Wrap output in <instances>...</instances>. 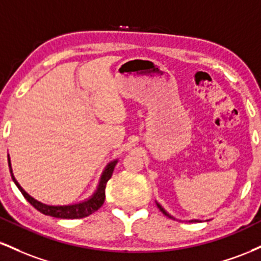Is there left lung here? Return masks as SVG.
Listing matches in <instances>:
<instances>
[{"instance_id":"left-lung-1","label":"left lung","mask_w":261,"mask_h":261,"mask_svg":"<svg viewBox=\"0 0 261 261\" xmlns=\"http://www.w3.org/2000/svg\"><path fill=\"white\" fill-rule=\"evenodd\" d=\"M157 206H158V207H160V210H161V211H162V212H163V214H164V215H166V216H168L169 218H173L172 216H170V215H168V214H167V212H166V211H164V208H163V207H162V206L160 205V203H157ZM189 222H199V221H197V220H191V221H189Z\"/></svg>"}]
</instances>
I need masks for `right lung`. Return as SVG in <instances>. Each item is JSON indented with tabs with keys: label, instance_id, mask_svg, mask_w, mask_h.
Returning <instances> with one entry per match:
<instances>
[{
	"label": "right lung",
	"instance_id": "obj_1",
	"mask_svg": "<svg viewBox=\"0 0 261 261\" xmlns=\"http://www.w3.org/2000/svg\"><path fill=\"white\" fill-rule=\"evenodd\" d=\"M116 163H118V161H113L108 164L106 170L103 172V175H101V178H100V181H99V185H98L97 191L93 194V196L91 197V199L86 200V201L80 202V203H74V205L50 206V205H45V203L37 201L35 199H33V197L31 195H28V194L23 190L22 187L18 184L16 178L13 176V173H12L10 155H8V166H10L12 179H13L14 184L17 185V188L20 190L22 195L25 197L27 201L31 203L33 207L37 208L38 211H40L41 214L46 215V216H53L56 218H68V220L87 217V216H89V215H92L93 212L97 211L98 208H100V206L104 203V200H106L107 182L110 178H112L114 168H115Z\"/></svg>",
	"mask_w": 261,
	"mask_h": 261
}]
</instances>
